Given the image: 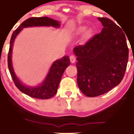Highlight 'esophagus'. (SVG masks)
I'll use <instances>...</instances> for the list:
<instances>
[{
    "label": "esophagus",
    "instance_id": "34e87169",
    "mask_svg": "<svg viewBox=\"0 0 134 134\" xmlns=\"http://www.w3.org/2000/svg\"><path fill=\"white\" fill-rule=\"evenodd\" d=\"M70 62H72V64L75 63V60H76L75 57L74 56V55H70Z\"/></svg>",
    "mask_w": 134,
    "mask_h": 134
}]
</instances>
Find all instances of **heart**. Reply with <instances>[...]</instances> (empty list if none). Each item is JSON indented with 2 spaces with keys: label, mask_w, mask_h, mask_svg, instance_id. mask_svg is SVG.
Instances as JSON below:
<instances>
[{
  "label": "heart",
  "mask_w": 134,
  "mask_h": 134,
  "mask_svg": "<svg viewBox=\"0 0 134 134\" xmlns=\"http://www.w3.org/2000/svg\"><path fill=\"white\" fill-rule=\"evenodd\" d=\"M88 30V27L86 25H81V26H78L77 29L75 31V36H80L83 35L85 32L86 33L84 35L83 40L86 41H88L90 39L92 36V32L90 30L86 31Z\"/></svg>",
  "instance_id": "b5f03b06"
}]
</instances>
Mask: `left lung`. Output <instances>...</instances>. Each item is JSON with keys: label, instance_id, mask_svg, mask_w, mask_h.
<instances>
[{"label": "left lung", "instance_id": "1", "mask_svg": "<svg viewBox=\"0 0 134 134\" xmlns=\"http://www.w3.org/2000/svg\"><path fill=\"white\" fill-rule=\"evenodd\" d=\"M103 28L84 46L74 47L77 56V84L85 95L95 97L118 85L128 62L126 35L108 18H98Z\"/></svg>", "mask_w": 134, "mask_h": 134}]
</instances>
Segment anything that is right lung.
<instances>
[{
  "mask_svg": "<svg viewBox=\"0 0 134 134\" xmlns=\"http://www.w3.org/2000/svg\"><path fill=\"white\" fill-rule=\"evenodd\" d=\"M34 26H51L55 28H59L60 27V21L47 16L30 18L23 21L18 27L17 29L13 31L12 35L8 54V67L15 85L22 93L30 96V97L37 99H49L56 94L64 72L70 64V59L68 55H65L61 59L55 60L51 66L49 72L45 79L43 80V82L34 87L28 86L23 83L16 76L13 67L12 57L15 38L21 31L23 28Z\"/></svg>",
  "mask_w": 134,
  "mask_h": 134,
  "instance_id": "1",
  "label": "right lung"
}]
</instances>
